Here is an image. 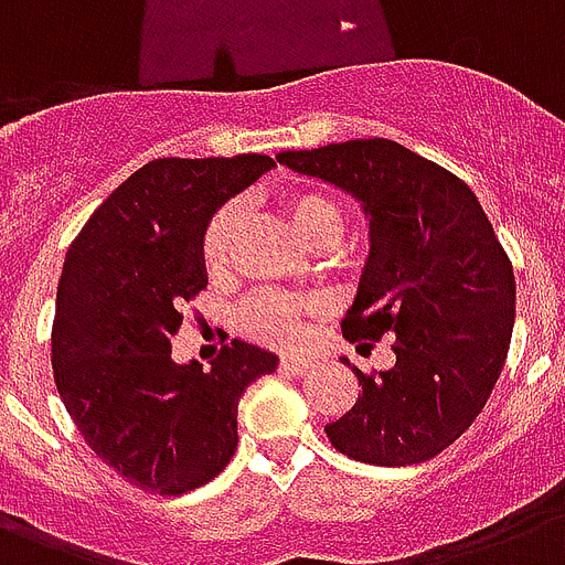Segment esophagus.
I'll return each mask as SVG.
<instances>
[{"label": "esophagus", "instance_id": "esophagus-1", "mask_svg": "<svg viewBox=\"0 0 565 565\" xmlns=\"http://www.w3.org/2000/svg\"><path fill=\"white\" fill-rule=\"evenodd\" d=\"M287 375H305V372L313 370V361L310 358H299V354H287V358H281V363H278Z\"/></svg>", "mask_w": 565, "mask_h": 565}]
</instances>
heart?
Returning <instances> with one entry per match:
<instances>
[{"instance_id": "b5f03b06", "label": "heart", "mask_w": 565, "mask_h": 565, "mask_svg": "<svg viewBox=\"0 0 565 565\" xmlns=\"http://www.w3.org/2000/svg\"><path fill=\"white\" fill-rule=\"evenodd\" d=\"M281 207L287 222L299 239L313 252L334 246L343 231V207L322 190H290L281 195ZM243 207L239 202L222 204L202 231V264L211 273H220L228 264L234 237H237ZM326 313V305L317 299H296L284 292H255L239 310V322L246 334L273 345H299L313 331V322Z\"/></svg>"}]
</instances>
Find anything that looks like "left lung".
I'll list each match as a JSON object with an SVG mask.
<instances>
[{"label":"left lung","mask_w":565,"mask_h":565,"mask_svg":"<svg viewBox=\"0 0 565 565\" xmlns=\"http://www.w3.org/2000/svg\"><path fill=\"white\" fill-rule=\"evenodd\" d=\"M278 161L343 188L372 216L343 337L372 349L390 334L395 366H352L361 393L326 425L331 446L375 466L430 460L478 419L508 361L516 319L508 252L472 188L402 143L370 137Z\"/></svg>","instance_id":"left-lung-1"}]
</instances>
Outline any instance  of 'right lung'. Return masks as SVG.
<instances>
[{"label":"right lung","instance_id":"right-lung-1","mask_svg":"<svg viewBox=\"0 0 565 565\" xmlns=\"http://www.w3.org/2000/svg\"><path fill=\"white\" fill-rule=\"evenodd\" d=\"M269 154L158 158L93 211L66 252L52 370L66 413L102 463L140 490L181 495L213 481L237 448L246 386L278 366L231 340L211 372L172 361L184 305L207 287L202 231Z\"/></svg>","mask_w":565,"mask_h":565}]
</instances>
